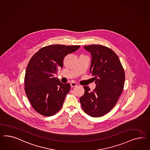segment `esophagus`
Wrapping results in <instances>:
<instances>
[{
	"label": "esophagus",
	"instance_id": "esophagus-1",
	"mask_svg": "<svg viewBox=\"0 0 150 150\" xmlns=\"http://www.w3.org/2000/svg\"><path fill=\"white\" fill-rule=\"evenodd\" d=\"M70 86L71 87H76L77 85L75 82H71V83H70Z\"/></svg>",
	"mask_w": 150,
	"mask_h": 150
}]
</instances>
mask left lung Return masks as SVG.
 Segmentation results:
<instances>
[{
	"mask_svg": "<svg viewBox=\"0 0 150 150\" xmlns=\"http://www.w3.org/2000/svg\"><path fill=\"white\" fill-rule=\"evenodd\" d=\"M83 47L92 56L89 70L96 87L90 91L88 86H85V93L80 101L87 115L101 117L117 103L124 88L125 74L117 55L111 49L100 45Z\"/></svg>",
	"mask_w": 150,
	"mask_h": 150,
	"instance_id": "1",
	"label": "left lung"
}]
</instances>
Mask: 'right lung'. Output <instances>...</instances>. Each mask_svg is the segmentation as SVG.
I'll use <instances>...</instances> for the list:
<instances>
[{"label":"right lung","mask_w":150,"mask_h":150,"mask_svg":"<svg viewBox=\"0 0 150 150\" xmlns=\"http://www.w3.org/2000/svg\"><path fill=\"white\" fill-rule=\"evenodd\" d=\"M80 47L49 45L40 49L30 59L25 70L24 89L37 112L51 116L61 109L70 85L62 83L54 76L63 68L64 57Z\"/></svg>","instance_id":"right-lung-1"}]
</instances>
